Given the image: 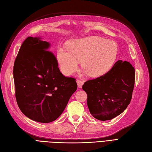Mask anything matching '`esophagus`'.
<instances>
[{
  "label": "esophagus",
  "mask_w": 152,
  "mask_h": 152,
  "mask_svg": "<svg viewBox=\"0 0 152 152\" xmlns=\"http://www.w3.org/2000/svg\"><path fill=\"white\" fill-rule=\"evenodd\" d=\"M76 82L77 83V86H78L79 88H81V87H82V85L84 83V81L81 80H76Z\"/></svg>",
  "instance_id": "34e87169"
}]
</instances>
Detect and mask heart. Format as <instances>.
Listing matches in <instances>:
<instances>
[{
    "label": "heart",
    "instance_id": "heart-1",
    "mask_svg": "<svg viewBox=\"0 0 152 152\" xmlns=\"http://www.w3.org/2000/svg\"><path fill=\"white\" fill-rule=\"evenodd\" d=\"M118 53V47L115 42L102 37L91 36L71 41L68 48L58 47L56 60L64 75L75 72L81 60L84 74L99 77L112 68Z\"/></svg>",
    "mask_w": 152,
    "mask_h": 152
}]
</instances>
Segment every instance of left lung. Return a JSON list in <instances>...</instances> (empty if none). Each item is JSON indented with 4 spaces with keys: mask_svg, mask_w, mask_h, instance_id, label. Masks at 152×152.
Masks as SVG:
<instances>
[{
    "mask_svg": "<svg viewBox=\"0 0 152 152\" xmlns=\"http://www.w3.org/2000/svg\"><path fill=\"white\" fill-rule=\"evenodd\" d=\"M135 77L133 66L128 61L118 60L104 75L85 82L82 88L87 94L91 115L107 121L121 114L130 103Z\"/></svg>",
    "mask_w": 152,
    "mask_h": 152,
    "instance_id": "1",
    "label": "left lung"
}]
</instances>
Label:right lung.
Instances as JSON below:
<instances>
[{"mask_svg": "<svg viewBox=\"0 0 152 152\" xmlns=\"http://www.w3.org/2000/svg\"><path fill=\"white\" fill-rule=\"evenodd\" d=\"M50 44L29 37L22 43L13 67L15 97L20 110L34 121H54L77 89L76 80L58 67Z\"/></svg>", "mask_w": 152, "mask_h": 152, "instance_id": "obj_1", "label": "right lung"}]
</instances>
